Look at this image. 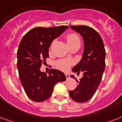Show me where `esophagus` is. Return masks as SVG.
<instances>
[{
	"label": "esophagus",
	"instance_id": "obj_1",
	"mask_svg": "<svg viewBox=\"0 0 122 122\" xmlns=\"http://www.w3.org/2000/svg\"><path fill=\"white\" fill-rule=\"evenodd\" d=\"M65 76H66V79H69L70 76H69V75L68 74H65Z\"/></svg>",
	"mask_w": 122,
	"mask_h": 122
}]
</instances>
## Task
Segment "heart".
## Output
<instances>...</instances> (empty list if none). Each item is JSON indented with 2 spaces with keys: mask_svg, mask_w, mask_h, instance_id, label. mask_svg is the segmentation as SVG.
<instances>
[{
  "mask_svg": "<svg viewBox=\"0 0 122 122\" xmlns=\"http://www.w3.org/2000/svg\"><path fill=\"white\" fill-rule=\"evenodd\" d=\"M66 39L68 43L69 46L71 45H72L74 43H80V39L79 36L76 34L74 33H69L66 35ZM55 41H53L51 43V45L53 44ZM74 64V61L69 60H61L56 62V66L58 67L59 69L63 71H67L69 69V67Z\"/></svg>",
  "mask_w": 122,
  "mask_h": 122,
  "instance_id": "heart-1",
  "label": "heart"
}]
</instances>
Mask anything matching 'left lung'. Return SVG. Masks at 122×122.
I'll return each instance as SVG.
<instances>
[{
	"mask_svg": "<svg viewBox=\"0 0 122 122\" xmlns=\"http://www.w3.org/2000/svg\"><path fill=\"white\" fill-rule=\"evenodd\" d=\"M82 36L84 41V51L81 61L72 69V71L83 77L78 80L77 86L69 93L72 100L77 102H87L93 97L102 80L105 69L106 50L103 41L98 32L87 26H70Z\"/></svg>",
	"mask_w": 122,
	"mask_h": 122,
	"instance_id": "left-lung-1",
	"label": "left lung"
}]
</instances>
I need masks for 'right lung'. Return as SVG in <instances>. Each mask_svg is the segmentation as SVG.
<instances>
[{
	"label": "right lung",
	"mask_w": 122,
	"mask_h": 122,
	"mask_svg": "<svg viewBox=\"0 0 122 122\" xmlns=\"http://www.w3.org/2000/svg\"><path fill=\"white\" fill-rule=\"evenodd\" d=\"M67 28V26L35 27L27 32L20 42L17 51L19 77L26 95L35 102L48 99L55 85L66 79L59 70L51 69L47 75L40 68L49 58L51 42Z\"/></svg>",
	"instance_id": "obj_1"
}]
</instances>
